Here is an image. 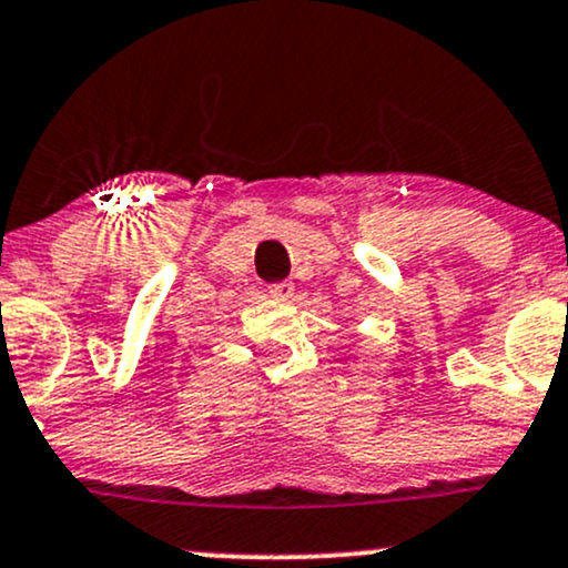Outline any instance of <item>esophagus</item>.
Instances as JSON below:
<instances>
[{"label":"esophagus","mask_w":568,"mask_h":568,"mask_svg":"<svg viewBox=\"0 0 568 568\" xmlns=\"http://www.w3.org/2000/svg\"><path fill=\"white\" fill-rule=\"evenodd\" d=\"M296 294V285L291 280H283V283H274L270 285V296L277 298V302H288Z\"/></svg>","instance_id":"esophagus-1"}]
</instances>
